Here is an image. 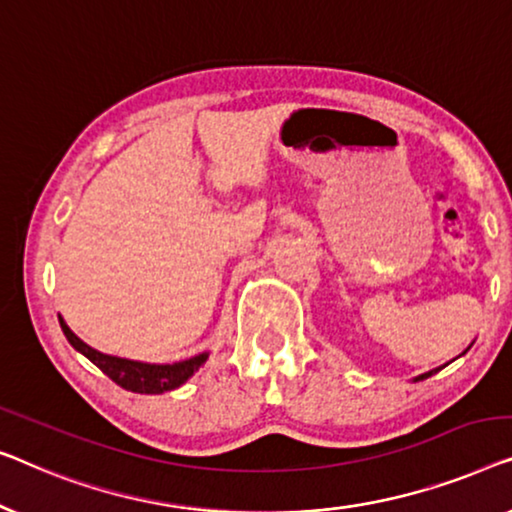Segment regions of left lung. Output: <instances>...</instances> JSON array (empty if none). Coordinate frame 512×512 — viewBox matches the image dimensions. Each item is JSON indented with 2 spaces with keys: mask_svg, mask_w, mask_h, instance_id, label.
<instances>
[{
  "mask_svg": "<svg viewBox=\"0 0 512 512\" xmlns=\"http://www.w3.org/2000/svg\"><path fill=\"white\" fill-rule=\"evenodd\" d=\"M469 348H471V345H469ZM469 348H466V350L462 352V355H466V352H469ZM443 366H445V364H443ZM443 366H438V369H431V371H427V373H422V376H417V378H413V380H415V383H417V380H424V378L434 376V373H438V371H441V369H443Z\"/></svg>",
  "mask_w": 512,
  "mask_h": 512,
  "instance_id": "obj_1",
  "label": "left lung"
}]
</instances>
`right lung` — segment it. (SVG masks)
Instances as JSON below:
<instances>
[{
	"instance_id": "right-lung-1",
	"label": "right lung",
	"mask_w": 512,
	"mask_h": 512,
	"mask_svg": "<svg viewBox=\"0 0 512 512\" xmlns=\"http://www.w3.org/2000/svg\"><path fill=\"white\" fill-rule=\"evenodd\" d=\"M60 327L64 331V336H67V341L74 345L81 355L88 357L92 364L99 366L115 385L136 394H162L176 390V387H181L187 378H192L194 371H199L208 359V352H201V355H194L190 359H183V362L174 364L134 362V359L104 355V352L90 348L88 343H83L81 338L67 327V322L62 318Z\"/></svg>"
}]
</instances>
